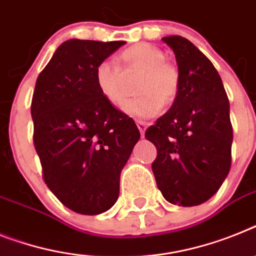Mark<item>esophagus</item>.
<instances>
[{
    "instance_id": "obj_1",
    "label": "esophagus",
    "mask_w": 256,
    "mask_h": 256,
    "mask_svg": "<svg viewBox=\"0 0 256 256\" xmlns=\"http://www.w3.org/2000/svg\"><path fill=\"white\" fill-rule=\"evenodd\" d=\"M136 124H138V128H139V132H140V135H142V138L144 136V132H146V128H147V124L143 121H138L136 122Z\"/></svg>"
}]
</instances>
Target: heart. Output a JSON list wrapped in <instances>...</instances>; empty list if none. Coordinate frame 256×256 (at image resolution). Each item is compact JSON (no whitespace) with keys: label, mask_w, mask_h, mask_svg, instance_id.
<instances>
[{"label":"heart","mask_w":256,"mask_h":256,"mask_svg":"<svg viewBox=\"0 0 256 256\" xmlns=\"http://www.w3.org/2000/svg\"><path fill=\"white\" fill-rule=\"evenodd\" d=\"M139 75L135 91L139 94L124 105L126 113L139 120L158 114L164 105H170L181 87V72L174 62L165 58L160 48L148 42H138L124 49L120 66L102 61L96 66L95 80L106 102L121 106L128 98V80Z\"/></svg>","instance_id":"obj_1"}]
</instances>
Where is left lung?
<instances>
[{"mask_svg": "<svg viewBox=\"0 0 256 256\" xmlns=\"http://www.w3.org/2000/svg\"><path fill=\"white\" fill-rule=\"evenodd\" d=\"M162 42L174 52L181 87L146 138L158 148L152 172L162 196L192 207L214 196L230 170L229 100L218 70L190 40L170 35Z\"/></svg>", "mask_w": 256, "mask_h": 256, "instance_id": "obj_1", "label": "left lung"}]
</instances>
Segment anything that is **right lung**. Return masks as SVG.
Instances as JSON below:
<instances>
[{"label":"right lung","instance_id":"right-lung-1","mask_svg":"<svg viewBox=\"0 0 256 256\" xmlns=\"http://www.w3.org/2000/svg\"><path fill=\"white\" fill-rule=\"evenodd\" d=\"M124 42L72 38L38 76L32 96L34 144L42 178L62 204L82 214L108 211L140 132L100 94L96 66Z\"/></svg>","mask_w":256,"mask_h":256}]
</instances>
